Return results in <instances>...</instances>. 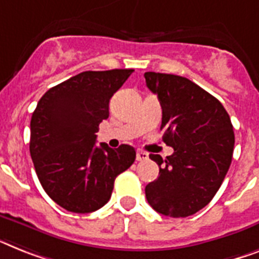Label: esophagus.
I'll return each mask as SVG.
<instances>
[{
    "label": "esophagus",
    "instance_id": "obj_1",
    "mask_svg": "<svg viewBox=\"0 0 259 259\" xmlns=\"http://www.w3.org/2000/svg\"><path fill=\"white\" fill-rule=\"evenodd\" d=\"M136 160H138V161H145V160H148V153L143 152V151H138V153H136Z\"/></svg>",
    "mask_w": 259,
    "mask_h": 259
}]
</instances>
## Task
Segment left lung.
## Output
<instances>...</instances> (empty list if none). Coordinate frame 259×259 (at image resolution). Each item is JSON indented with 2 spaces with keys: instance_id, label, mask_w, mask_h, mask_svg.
Masks as SVG:
<instances>
[{
  "instance_id": "left-lung-1",
  "label": "left lung",
  "mask_w": 259,
  "mask_h": 259,
  "mask_svg": "<svg viewBox=\"0 0 259 259\" xmlns=\"http://www.w3.org/2000/svg\"><path fill=\"white\" fill-rule=\"evenodd\" d=\"M144 78L163 108L164 143L175 149L165 160L149 156L160 172L145 187V197L161 214L188 217L211 201L229 170L232 121L220 100L189 79L152 71Z\"/></svg>"
}]
</instances>
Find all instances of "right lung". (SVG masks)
<instances>
[{"instance_id":"right-lung-1","label":"right lung","mask_w":259,"mask_h":259,"mask_svg":"<svg viewBox=\"0 0 259 259\" xmlns=\"http://www.w3.org/2000/svg\"><path fill=\"white\" fill-rule=\"evenodd\" d=\"M134 70L83 71L51 87L30 121V155L45 192L72 213H91L110 200L117 175L134 164L136 151L121 144L96 147L108 104Z\"/></svg>"}]
</instances>
